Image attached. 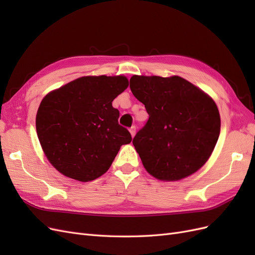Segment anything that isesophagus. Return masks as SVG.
<instances>
[{
	"label": "esophagus",
	"instance_id": "obj_1",
	"mask_svg": "<svg viewBox=\"0 0 255 255\" xmlns=\"http://www.w3.org/2000/svg\"><path fill=\"white\" fill-rule=\"evenodd\" d=\"M129 133H130V135H132V137H134L135 134H136V128H135V127L130 128H129Z\"/></svg>",
	"mask_w": 255,
	"mask_h": 255
}]
</instances>
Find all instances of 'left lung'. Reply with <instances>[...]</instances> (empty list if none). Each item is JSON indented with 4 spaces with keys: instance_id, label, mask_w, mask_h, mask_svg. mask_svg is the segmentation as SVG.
<instances>
[{
    "instance_id": "1",
    "label": "left lung",
    "mask_w": 255,
    "mask_h": 255,
    "mask_svg": "<svg viewBox=\"0 0 255 255\" xmlns=\"http://www.w3.org/2000/svg\"><path fill=\"white\" fill-rule=\"evenodd\" d=\"M129 88L149 114L133 139L145 170L159 181L174 182L203 167L220 134L214 100L177 75H133Z\"/></svg>"
}]
</instances>
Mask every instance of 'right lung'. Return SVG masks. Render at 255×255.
<instances>
[{
	"instance_id": "obj_1",
	"label": "right lung",
	"mask_w": 255,
	"mask_h": 255,
	"mask_svg": "<svg viewBox=\"0 0 255 255\" xmlns=\"http://www.w3.org/2000/svg\"><path fill=\"white\" fill-rule=\"evenodd\" d=\"M128 86L125 75H87L42 99L37 136L58 172L80 182L94 181L109 170L121 145L132 141L112 104Z\"/></svg>"
}]
</instances>
